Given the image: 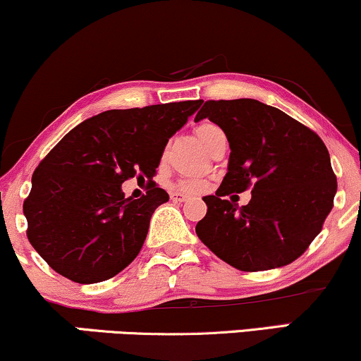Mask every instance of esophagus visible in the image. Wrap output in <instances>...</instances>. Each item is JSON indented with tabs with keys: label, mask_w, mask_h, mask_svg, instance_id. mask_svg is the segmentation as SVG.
<instances>
[{
	"label": "esophagus",
	"mask_w": 361,
	"mask_h": 361,
	"mask_svg": "<svg viewBox=\"0 0 361 361\" xmlns=\"http://www.w3.org/2000/svg\"><path fill=\"white\" fill-rule=\"evenodd\" d=\"M188 197H189L188 194H182V192H172L171 194V199L173 202H184V201H188Z\"/></svg>",
	"instance_id": "esophagus-1"
}]
</instances>
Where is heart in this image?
Here are the masks:
<instances>
[{"mask_svg": "<svg viewBox=\"0 0 361 361\" xmlns=\"http://www.w3.org/2000/svg\"><path fill=\"white\" fill-rule=\"evenodd\" d=\"M217 126H214V123L211 122H202L199 123L197 127H195V137H197L199 142L206 147L209 139H211V135L217 130ZM204 188V182L199 180V179H184L179 182V189L182 190H188V192H199V190H202Z\"/></svg>", "mask_w": 361, "mask_h": 361, "instance_id": "1", "label": "heart"}]
</instances>
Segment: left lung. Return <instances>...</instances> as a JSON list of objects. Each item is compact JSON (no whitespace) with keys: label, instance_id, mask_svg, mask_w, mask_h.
Returning a JSON list of instances; mask_svg holds the SVG:
<instances>
[{"label":"left lung","instance_id":"8db88e82","mask_svg":"<svg viewBox=\"0 0 361 361\" xmlns=\"http://www.w3.org/2000/svg\"><path fill=\"white\" fill-rule=\"evenodd\" d=\"M202 118L222 128L231 155L221 188L204 197L199 239L246 273L298 259L333 209L338 184L326 145L303 123L252 99L207 100L195 115ZM249 187L246 207L225 199Z\"/></svg>","mask_w":361,"mask_h":361}]
</instances>
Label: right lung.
I'll list each match as a JSON object with an SVG mask.
<instances>
[{
	"label": "right lung",
	"mask_w": 361,
	"mask_h": 361,
	"mask_svg": "<svg viewBox=\"0 0 361 361\" xmlns=\"http://www.w3.org/2000/svg\"><path fill=\"white\" fill-rule=\"evenodd\" d=\"M201 100L106 110L78 123L47 154L23 202L31 246L58 274L80 284L114 278L135 259L150 217L169 194L152 180L167 142ZM147 179L127 200L121 184Z\"/></svg>",
	"instance_id": "add662e5"
}]
</instances>
